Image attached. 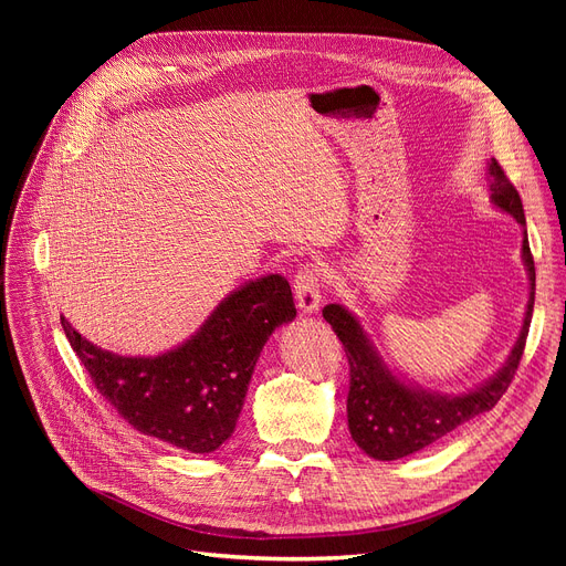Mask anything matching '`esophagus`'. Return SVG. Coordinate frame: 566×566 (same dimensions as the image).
Returning a JSON list of instances; mask_svg holds the SVG:
<instances>
[{
  "instance_id": "obj_1",
  "label": "esophagus",
  "mask_w": 566,
  "mask_h": 566,
  "mask_svg": "<svg viewBox=\"0 0 566 566\" xmlns=\"http://www.w3.org/2000/svg\"><path fill=\"white\" fill-rule=\"evenodd\" d=\"M321 273L314 264H306L295 276V297L302 314H318L321 310Z\"/></svg>"
}]
</instances>
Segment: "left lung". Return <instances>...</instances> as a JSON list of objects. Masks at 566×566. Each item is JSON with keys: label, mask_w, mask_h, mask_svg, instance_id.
I'll return each instance as SVG.
<instances>
[{"label": "left lung", "mask_w": 566, "mask_h": 566, "mask_svg": "<svg viewBox=\"0 0 566 566\" xmlns=\"http://www.w3.org/2000/svg\"><path fill=\"white\" fill-rule=\"evenodd\" d=\"M489 191L493 208L515 217L522 227V262L528 276V302L517 342L510 349L505 364L489 380L458 394L424 389L387 366L361 321L347 306H323V318L333 325L349 358L352 382L347 420L352 439L358 449L375 460H399L432 447L434 441L451 434L455 427L491 410L515 378L526 345L531 314H534L536 269L528 250L522 198L495 158L489 160Z\"/></svg>", "instance_id": "left-lung-1"}]
</instances>
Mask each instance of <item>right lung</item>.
Instances as JSON below:
<instances>
[{
	"label": "right lung",
	"instance_id": "obj_1",
	"mask_svg": "<svg viewBox=\"0 0 566 566\" xmlns=\"http://www.w3.org/2000/svg\"><path fill=\"white\" fill-rule=\"evenodd\" d=\"M295 316L287 281L266 273L231 290L191 337L158 356H119L82 337L65 316L61 323L96 389L134 430L212 453L235 430L266 339Z\"/></svg>",
	"mask_w": 566,
	"mask_h": 566
}]
</instances>
